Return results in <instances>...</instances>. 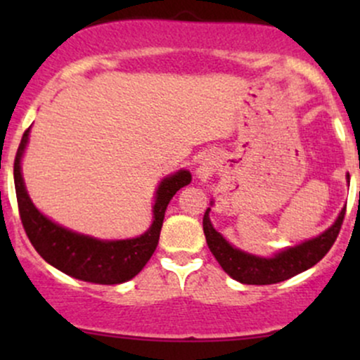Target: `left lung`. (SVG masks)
Returning a JSON list of instances; mask_svg holds the SVG:
<instances>
[{
	"mask_svg": "<svg viewBox=\"0 0 360 360\" xmlns=\"http://www.w3.org/2000/svg\"><path fill=\"white\" fill-rule=\"evenodd\" d=\"M210 208L205 212L203 217V232L206 237L210 250L218 260V264L223 267V271L233 278L235 281L243 284H276L281 281H286L292 276L300 274V272L309 269L320 262L325 257L326 252L332 249L335 243L338 232L342 229V223L345 218V208L338 214L337 221L330 226L326 232L320 237L311 238L300 245L291 247L279 252L278 255L271 259L255 257V255L245 254V252L233 249L225 238L221 237L217 230L213 229L212 221H210Z\"/></svg>",
	"mask_w": 360,
	"mask_h": 360,
	"instance_id": "left-lung-1",
	"label": "left lung"
}]
</instances>
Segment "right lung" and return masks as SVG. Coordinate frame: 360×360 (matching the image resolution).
Masks as SVG:
<instances>
[{"label":"right lung","mask_w":360,"mask_h":360,"mask_svg":"<svg viewBox=\"0 0 360 360\" xmlns=\"http://www.w3.org/2000/svg\"><path fill=\"white\" fill-rule=\"evenodd\" d=\"M28 134L30 128L25 130L15 155V189L25 233L40 257L64 274L86 283L120 284L135 278L154 254L169 201L183 186L191 183V174L179 171L160 183L154 205V223L146 233L130 240H98L59 226L45 218L30 201L20 171Z\"/></svg>","instance_id":"obj_1"}]
</instances>
